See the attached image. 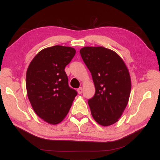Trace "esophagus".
Returning <instances> with one entry per match:
<instances>
[{
    "label": "esophagus",
    "mask_w": 160,
    "mask_h": 160,
    "mask_svg": "<svg viewBox=\"0 0 160 160\" xmlns=\"http://www.w3.org/2000/svg\"><path fill=\"white\" fill-rule=\"evenodd\" d=\"M77 91H78V93L79 94H81L82 92H83V88H79V89H77Z\"/></svg>",
    "instance_id": "esophagus-1"
}]
</instances>
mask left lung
I'll use <instances>...</instances> for the list:
<instances>
[{
	"mask_svg": "<svg viewBox=\"0 0 160 160\" xmlns=\"http://www.w3.org/2000/svg\"><path fill=\"white\" fill-rule=\"evenodd\" d=\"M80 54L95 88L88 99L91 115L99 124L109 126L118 122L128 105L132 88L128 69L117 53L103 47H85Z\"/></svg>",
	"mask_w": 160,
	"mask_h": 160,
	"instance_id": "8db88e82",
	"label": "left lung"
}]
</instances>
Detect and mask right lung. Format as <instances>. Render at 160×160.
Segmentation results:
<instances>
[{"label":"right lung","mask_w":160,"mask_h":160,"mask_svg":"<svg viewBox=\"0 0 160 160\" xmlns=\"http://www.w3.org/2000/svg\"><path fill=\"white\" fill-rule=\"evenodd\" d=\"M75 49L55 45L41 51L28 67L26 87L28 99L38 117L57 124L68 113L77 95L65 71L75 55Z\"/></svg>","instance_id":"add662e5"}]
</instances>
